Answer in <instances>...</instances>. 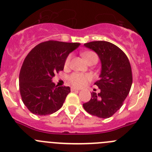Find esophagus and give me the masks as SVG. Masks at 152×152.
Wrapping results in <instances>:
<instances>
[{
    "label": "esophagus",
    "mask_w": 152,
    "mask_h": 152,
    "mask_svg": "<svg viewBox=\"0 0 152 152\" xmlns=\"http://www.w3.org/2000/svg\"><path fill=\"white\" fill-rule=\"evenodd\" d=\"M71 91H80V89H78V88H75V87H72V88H71Z\"/></svg>",
    "instance_id": "esophagus-1"
}]
</instances>
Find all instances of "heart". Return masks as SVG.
<instances>
[{
  "label": "heart",
  "instance_id": "heart-1",
  "mask_svg": "<svg viewBox=\"0 0 152 152\" xmlns=\"http://www.w3.org/2000/svg\"><path fill=\"white\" fill-rule=\"evenodd\" d=\"M82 56L84 57L85 61H88L92 57L96 56V55L93 52H85L83 53ZM71 60H72V56L69 55L64 61V67L65 68L69 66ZM91 79H92V76L89 74L74 73L69 77L70 82L75 87H83V86L88 84L90 80H91Z\"/></svg>",
  "mask_w": 152,
  "mask_h": 152
}]
</instances>
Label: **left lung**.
I'll return each instance as SVG.
<instances>
[{
	"instance_id": "left-lung-1",
	"label": "left lung",
	"mask_w": 152,
	"mask_h": 152,
	"mask_svg": "<svg viewBox=\"0 0 152 152\" xmlns=\"http://www.w3.org/2000/svg\"><path fill=\"white\" fill-rule=\"evenodd\" d=\"M84 45L98 55L101 72L94 83L100 92L91 93V99L83 107L88 113L107 119L121 108L128 96L132 84L131 65L126 55L111 42L94 41Z\"/></svg>"
}]
</instances>
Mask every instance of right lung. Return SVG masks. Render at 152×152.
Segmentation results:
<instances>
[{"instance_id":"add662e5","label":"right lung","mask_w":152,"mask_h":152,"mask_svg":"<svg viewBox=\"0 0 152 152\" xmlns=\"http://www.w3.org/2000/svg\"><path fill=\"white\" fill-rule=\"evenodd\" d=\"M80 45L49 40L29 52L21 67L19 86L24 105L31 113L45 116L62 107L71 89L58 87L52 79L55 74L64 69L66 58Z\"/></svg>"}]
</instances>
